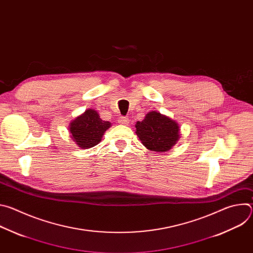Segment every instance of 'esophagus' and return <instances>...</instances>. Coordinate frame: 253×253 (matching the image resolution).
<instances>
[{"label": "esophagus", "instance_id": "34e87169", "mask_svg": "<svg viewBox=\"0 0 253 253\" xmlns=\"http://www.w3.org/2000/svg\"><path fill=\"white\" fill-rule=\"evenodd\" d=\"M118 122H119L121 125H128V124H129V119H128L127 117L121 116V117H119Z\"/></svg>", "mask_w": 253, "mask_h": 253}]
</instances>
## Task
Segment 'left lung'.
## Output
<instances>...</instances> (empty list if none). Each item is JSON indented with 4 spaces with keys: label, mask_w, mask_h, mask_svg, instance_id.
Wrapping results in <instances>:
<instances>
[{
    "label": "left lung",
    "mask_w": 253,
    "mask_h": 253,
    "mask_svg": "<svg viewBox=\"0 0 253 253\" xmlns=\"http://www.w3.org/2000/svg\"><path fill=\"white\" fill-rule=\"evenodd\" d=\"M135 127L143 145L151 151L165 152L179 138L178 124L155 111L148 113L143 121H138Z\"/></svg>",
    "instance_id": "left-lung-1"
}]
</instances>
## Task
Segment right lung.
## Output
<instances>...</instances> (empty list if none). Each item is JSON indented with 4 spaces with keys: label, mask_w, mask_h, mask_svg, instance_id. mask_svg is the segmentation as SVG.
<instances>
[{
    "label": "right lung",
    "mask_w": 253,
    "mask_h": 253,
    "mask_svg": "<svg viewBox=\"0 0 253 253\" xmlns=\"http://www.w3.org/2000/svg\"><path fill=\"white\" fill-rule=\"evenodd\" d=\"M110 126V122L103 121L95 110L89 109L71 123L70 133L79 147L87 149L96 146Z\"/></svg>",
    "instance_id": "obj_1"
}]
</instances>
